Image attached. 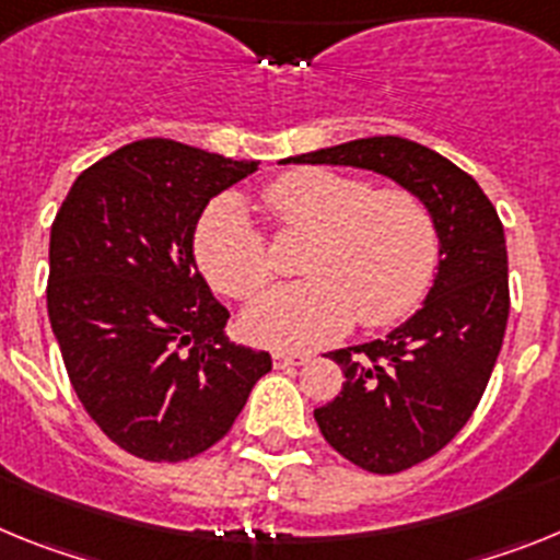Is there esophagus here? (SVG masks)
Returning <instances> with one entry per match:
<instances>
[{
	"instance_id": "34e87169",
	"label": "esophagus",
	"mask_w": 560,
	"mask_h": 560,
	"mask_svg": "<svg viewBox=\"0 0 560 560\" xmlns=\"http://www.w3.org/2000/svg\"><path fill=\"white\" fill-rule=\"evenodd\" d=\"M310 361L307 352H273L276 369H290V366H304Z\"/></svg>"
}]
</instances>
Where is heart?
<instances>
[{"label":"heart","mask_w":560,"mask_h":560,"mask_svg":"<svg viewBox=\"0 0 560 560\" xmlns=\"http://www.w3.org/2000/svg\"><path fill=\"white\" fill-rule=\"evenodd\" d=\"M276 225L310 231L295 284L273 287L242 313L247 340L307 349L349 329L392 324L425 293L436 261L434 220L406 188H372L329 168H295L261 194ZM199 270L220 293L250 299L270 279L265 236L245 202L217 199L194 240Z\"/></svg>","instance_id":"1"}]
</instances>
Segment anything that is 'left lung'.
<instances>
[{
	"label": "left lung",
	"mask_w": 560,
	"mask_h": 560,
	"mask_svg": "<svg viewBox=\"0 0 560 560\" xmlns=\"http://www.w3.org/2000/svg\"><path fill=\"white\" fill-rule=\"evenodd\" d=\"M287 163L352 165L420 197L436 231L434 284L386 338L329 352L343 388L315 408L324 440L358 468L397 474L445 448L482 397L508 329V245L470 174L415 140L386 135Z\"/></svg>",
	"instance_id": "1"
}]
</instances>
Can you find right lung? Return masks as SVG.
I'll use <instances>...</instances> for the list:
<instances>
[{"label": "right lung", "instance_id": "obj_1", "mask_svg": "<svg viewBox=\"0 0 560 560\" xmlns=\"http://www.w3.org/2000/svg\"><path fill=\"white\" fill-rule=\"evenodd\" d=\"M256 168L177 140H135L90 165L56 213L52 335L86 415L140 459L211 448L273 366L228 338L231 313L194 259L208 202Z\"/></svg>", "mask_w": 560, "mask_h": 560}]
</instances>
